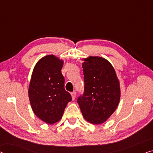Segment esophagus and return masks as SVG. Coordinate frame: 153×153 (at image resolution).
Wrapping results in <instances>:
<instances>
[{
    "label": "esophagus",
    "mask_w": 153,
    "mask_h": 153,
    "mask_svg": "<svg viewBox=\"0 0 153 153\" xmlns=\"http://www.w3.org/2000/svg\"><path fill=\"white\" fill-rule=\"evenodd\" d=\"M71 97H72L73 100H74L75 99H76V91H74V92H72L71 93Z\"/></svg>",
    "instance_id": "1"
}]
</instances>
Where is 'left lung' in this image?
<instances>
[{
    "label": "left lung",
    "instance_id": "obj_1",
    "mask_svg": "<svg viewBox=\"0 0 153 153\" xmlns=\"http://www.w3.org/2000/svg\"><path fill=\"white\" fill-rule=\"evenodd\" d=\"M84 61V90L77 102L84 119L91 124H100L119 104L120 82L112 65L106 59L89 56Z\"/></svg>",
    "mask_w": 153,
    "mask_h": 153
}]
</instances>
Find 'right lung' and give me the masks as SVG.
I'll return each instance as SVG.
<instances>
[{
	"label": "right lung",
	"mask_w": 153,
	"mask_h": 153,
	"mask_svg": "<svg viewBox=\"0 0 153 153\" xmlns=\"http://www.w3.org/2000/svg\"><path fill=\"white\" fill-rule=\"evenodd\" d=\"M63 63L53 55H48L36 63L31 76L28 91L31 108L47 124L58 122L72 100L65 88V77L61 73Z\"/></svg>",
	"instance_id": "obj_1"
}]
</instances>
